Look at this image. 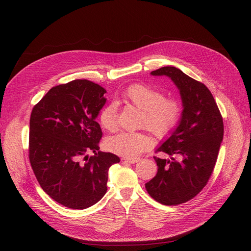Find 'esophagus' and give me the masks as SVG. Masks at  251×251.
<instances>
[{"label": "esophagus", "mask_w": 251, "mask_h": 251, "mask_svg": "<svg viewBox=\"0 0 251 251\" xmlns=\"http://www.w3.org/2000/svg\"><path fill=\"white\" fill-rule=\"evenodd\" d=\"M138 161H140V159H124V162L130 163V164H135Z\"/></svg>", "instance_id": "1"}]
</instances>
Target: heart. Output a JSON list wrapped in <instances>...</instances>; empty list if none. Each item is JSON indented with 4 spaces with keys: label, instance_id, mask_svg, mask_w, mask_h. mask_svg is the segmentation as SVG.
<instances>
[{
    "label": "heart",
    "instance_id": "heart-1",
    "mask_svg": "<svg viewBox=\"0 0 251 251\" xmlns=\"http://www.w3.org/2000/svg\"><path fill=\"white\" fill-rule=\"evenodd\" d=\"M126 102L134 105L142 112L140 126L148 128L156 137L169 136L178 126L183 107L179 100L165 98L161 90L148 84L134 83L130 85L123 94ZM100 125L111 132L119 128L118 105L110 102L100 113ZM152 138L144 132H122L111 137L107 148L128 159H133L152 147Z\"/></svg>",
    "mask_w": 251,
    "mask_h": 251
}]
</instances>
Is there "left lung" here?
I'll list each match as a JSON object with an SVG mask.
<instances>
[{"mask_svg":"<svg viewBox=\"0 0 251 251\" xmlns=\"http://www.w3.org/2000/svg\"><path fill=\"white\" fill-rule=\"evenodd\" d=\"M151 75L172 79L184 109L178 127L155 151L169 154L171 160L153 156L157 173L146 188L157 202L178 205L199 194L212 176L224 135L223 118L209 89L180 69L167 66Z\"/></svg>","mask_w":251,"mask_h":251,"instance_id":"obj_1","label":"left lung"}]
</instances>
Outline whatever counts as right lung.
<instances>
[{"instance_id":"add662e5","label":"right lung","mask_w":251,"mask_h":251,"mask_svg":"<svg viewBox=\"0 0 251 251\" xmlns=\"http://www.w3.org/2000/svg\"><path fill=\"white\" fill-rule=\"evenodd\" d=\"M107 92L100 85L76 79L51 87L32 109L28 156L43 190L72 209L96 204L107 192L109 168L120 162L99 151L102 136L96 121ZM88 151L95 155L88 157Z\"/></svg>"}]
</instances>
